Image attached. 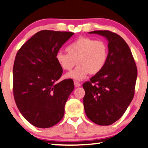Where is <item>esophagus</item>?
Listing matches in <instances>:
<instances>
[{
    "mask_svg": "<svg viewBox=\"0 0 148 148\" xmlns=\"http://www.w3.org/2000/svg\"><path fill=\"white\" fill-rule=\"evenodd\" d=\"M74 86L76 87H79L81 86V84H80V83H79L78 82H77V81H76V80L74 81Z\"/></svg>",
    "mask_w": 148,
    "mask_h": 148,
    "instance_id": "esophagus-1",
    "label": "esophagus"
}]
</instances>
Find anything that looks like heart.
<instances>
[{"label":"heart","instance_id":"heart-1","mask_svg":"<svg viewBox=\"0 0 148 148\" xmlns=\"http://www.w3.org/2000/svg\"><path fill=\"white\" fill-rule=\"evenodd\" d=\"M67 53L58 51L56 59L60 68L70 71L75 64L78 66L66 75L68 78L84 80L89 73L96 74L105 67L108 58V46L105 41L88 37H80L66 49Z\"/></svg>","mask_w":148,"mask_h":148}]
</instances>
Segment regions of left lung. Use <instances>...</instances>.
I'll use <instances>...</instances> for the list:
<instances>
[{
	"instance_id": "8db88e82",
	"label": "left lung",
	"mask_w": 148,
	"mask_h": 148,
	"mask_svg": "<svg viewBox=\"0 0 148 148\" xmlns=\"http://www.w3.org/2000/svg\"><path fill=\"white\" fill-rule=\"evenodd\" d=\"M108 41L105 67L83 84L84 111L89 119L99 125H109L119 119L134 96L137 70L132 51L119 35L109 31L89 32Z\"/></svg>"
}]
</instances>
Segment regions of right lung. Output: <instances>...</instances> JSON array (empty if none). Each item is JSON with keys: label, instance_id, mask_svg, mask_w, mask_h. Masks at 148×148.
Segmentation results:
<instances>
[{"label": "right lung", "instance_id": "obj_1", "mask_svg": "<svg viewBox=\"0 0 148 148\" xmlns=\"http://www.w3.org/2000/svg\"><path fill=\"white\" fill-rule=\"evenodd\" d=\"M72 32L43 30L24 43L14 60L13 94L20 113L39 128L60 121L64 107L74 88L72 79L58 82L63 70L56 59Z\"/></svg>", "mask_w": 148, "mask_h": 148}]
</instances>
